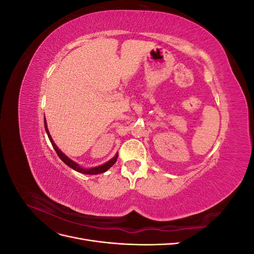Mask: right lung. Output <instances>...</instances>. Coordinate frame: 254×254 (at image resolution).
Returning <instances> with one entry per match:
<instances>
[{
	"mask_svg": "<svg viewBox=\"0 0 254 254\" xmlns=\"http://www.w3.org/2000/svg\"><path fill=\"white\" fill-rule=\"evenodd\" d=\"M44 128H45V131H47V133H48V136H49V139H50V141H51V143H52V145H53L54 149H55V151L57 152L58 157L61 159V161H64V162L67 166H70L71 168H73V170L76 171V172L81 173V174H86V175H97V174H102V173H105V172L108 171L109 168H110L115 162H117L119 153H117V155H115L111 160H109L108 162H106V163L103 164V165H99V166H96V167H91V168H83V167H81L80 165H78L76 162H74V161H72L70 158H67V157L64 155V153L57 147V145H56L55 143H54V141H53V139H52V136H51V134H50V131H49V128H48V124H47V121H45V118H44Z\"/></svg>",
	"mask_w": 254,
	"mask_h": 254,
	"instance_id": "right-lung-1",
	"label": "right lung"
}]
</instances>
